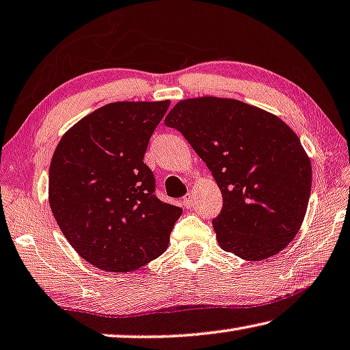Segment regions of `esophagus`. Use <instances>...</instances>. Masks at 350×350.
<instances>
[{
  "mask_svg": "<svg viewBox=\"0 0 350 350\" xmlns=\"http://www.w3.org/2000/svg\"><path fill=\"white\" fill-rule=\"evenodd\" d=\"M192 203H193V197H192V193H187V196L183 197V205H185L186 208H191V206H192Z\"/></svg>",
  "mask_w": 350,
  "mask_h": 350,
  "instance_id": "obj_1",
  "label": "esophagus"
}]
</instances>
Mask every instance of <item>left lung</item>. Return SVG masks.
<instances>
[{"instance_id": "obj_1", "label": "left lung", "mask_w": 350, "mask_h": 350, "mask_svg": "<svg viewBox=\"0 0 350 350\" xmlns=\"http://www.w3.org/2000/svg\"><path fill=\"white\" fill-rule=\"evenodd\" d=\"M164 123L187 139L222 192L213 220L219 245L245 261L280 254L302 227L311 192L297 134L261 107L219 96L181 100Z\"/></svg>"}]
</instances>
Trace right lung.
I'll use <instances>...</instances> for the list:
<instances>
[{"instance_id":"right-lung-1","label":"right lung","mask_w":350,"mask_h":350,"mask_svg":"<svg viewBox=\"0 0 350 350\" xmlns=\"http://www.w3.org/2000/svg\"><path fill=\"white\" fill-rule=\"evenodd\" d=\"M170 106L116 101L64 134L53 153L48 200L70 245L106 272H131L163 255L181 208L154 196L144 164L150 137Z\"/></svg>"}]
</instances>
